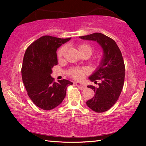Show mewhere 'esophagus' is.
<instances>
[{"label":"esophagus","instance_id":"obj_1","mask_svg":"<svg viewBox=\"0 0 146 146\" xmlns=\"http://www.w3.org/2000/svg\"><path fill=\"white\" fill-rule=\"evenodd\" d=\"M75 84L76 85V86H77L78 88H79L80 89V90H84V89L86 88V85L84 84H82L81 83H79V82H76Z\"/></svg>","mask_w":146,"mask_h":146}]
</instances>
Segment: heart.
Here are the masks:
<instances>
[{
  "label": "heart",
  "mask_w": 146,
  "mask_h": 146,
  "mask_svg": "<svg viewBox=\"0 0 146 146\" xmlns=\"http://www.w3.org/2000/svg\"><path fill=\"white\" fill-rule=\"evenodd\" d=\"M65 46H62L60 49H59L57 53V56L59 59H60L62 57L64 53H65ZM78 51L79 53L88 52L90 53V55H91V53L93 52V48L92 46L89 45L88 44H83L78 47ZM84 70L79 68H74L70 71V73L71 74V75L73 76V77L75 78V79H77V80H80V79H82L84 76Z\"/></svg>",
  "instance_id": "heart-1"
}]
</instances>
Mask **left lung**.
Returning a JSON list of instances; mask_svg holds the SVG:
<instances>
[{"mask_svg": "<svg viewBox=\"0 0 146 146\" xmlns=\"http://www.w3.org/2000/svg\"><path fill=\"white\" fill-rule=\"evenodd\" d=\"M79 38L96 42L102 49L103 55L99 65L89 76L92 82L100 80V82L98 88L88 86L94 90L95 95L86 104L94 111L105 112L115 104L122 90L125 66L122 53L115 40L102 33H95Z\"/></svg>", "mask_w": 146, "mask_h": 146, "instance_id": "1", "label": "left lung"}]
</instances>
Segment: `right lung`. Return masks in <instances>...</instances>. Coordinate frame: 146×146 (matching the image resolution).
Returning <instances> with one entry per match:
<instances>
[{
  "instance_id": "obj_1",
  "label": "right lung",
  "mask_w": 146,
  "mask_h": 146,
  "mask_svg": "<svg viewBox=\"0 0 146 146\" xmlns=\"http://www.w3.org/2000/svg\"><path fill=\"white\" fill-rule=\"evenodd\" d=\"M71 38L43 36L27 48L24 56L22 78L33 102L44 110H51L62 102L68 86L73 84L63 79L54 82L52 68L58 64L56 50Z\"/></svg>"
}]
</instances>
